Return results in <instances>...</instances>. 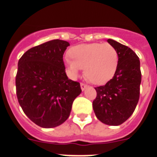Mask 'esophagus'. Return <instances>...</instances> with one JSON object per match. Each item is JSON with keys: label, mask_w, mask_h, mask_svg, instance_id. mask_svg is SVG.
<instances>
[{"label": "esophagus", "mask_w": 157, "mask_h": 157, "mask_svg": "<svg viewBox=\"0 0 157 157\" xmlns=\"http://www.w3.org/2000/svg\"><path fill=\"white\" fill-rule=\"evenodd\" d=\"M88 87V86L86 85V84H85V83H81V89L82 90H85Z\"/></svg>", "instance_id": "obj_1"}]
</instances>
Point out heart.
Segmentation results:
<instances>
[{"label": "heart", "instance_id": "b5f03b06", "mask_svg": "<svg viewBox=\"0 0 157 157\" xmlns=\"http://www.w3.org/2000/svg\"><path fill=\"white\" fill-rule=\"evenodd\" d=\"M70 56L64 59L71 76L77 77L84 67L86 77L95 84L108 82L116 74L119 55L114 46L109 43L81 44L69 50Z\"/></svg>", "mask_w": 157, "mask_h": 157}]
</instances>
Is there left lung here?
Listing matches in <instances>:
<instances>
[{
	"label": "left lung",
	"instance_id": "obj_1",
	"mask_svg": "<svg viewBox=\"0 0 157 157\" xmlns=\"http://www.w3.org/2000/svg\"><path fill=\"white\" fill-rule=\"evenodd\" d=\"M108 42L119 55L116 74L105 86L95 87L97 97L93 109L98 120L110 126H119L129 119L138 105L141 73L140 60L129 47L112 39Z\"/></svg>",
	"mask_w": 157,
	"mask_h": 157
}]
</instances>
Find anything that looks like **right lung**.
<instances>
[{
  "mask_svg": "<svg viewBox=\"0 0 157 157\" xmlns=\"http://www.w3.org/2000/svg\"><path fill=\"white\" fill-rule=\"evenodd\" d=\"M69 43L55 39L30 48L18 62V101L26 116L43 128H52L69 117L80 83L69 79L63 56Z\"/></svg>",
  "mask_w": 157,
  "mask_h": 157,
  "instance_id": "obj_1",
  "label": "right lung"
}]
</instances>
